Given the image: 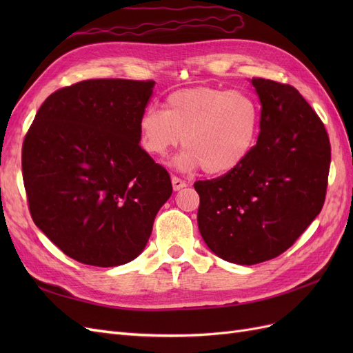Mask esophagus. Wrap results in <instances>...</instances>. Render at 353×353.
Instances as JSON below:
<instances>
[{
	"label": "esophagus",
	"instance_id": "34e87169",
	"mask_svg": "<svg viewBox=\"0 0 353 353\" xmlns=\"http://www.w3.org/2000/svg\"><path fill=\"white\" fill-rule=\"evenodd\" d=\"M172 187H174L175 191H178V190H181V188L187 187V183H185L184 179H181V178H178V176H172Z\"/></svg>",
	"mask_w": 353,
	"mask_h": 353
}]
</instances>
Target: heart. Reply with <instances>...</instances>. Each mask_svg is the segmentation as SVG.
Instances as JSON below:
<instances>
[{
  "instance_id": "heart-1",
  "label": "heart",
  "mask_w": 353,
  "mask_h": 353,
  "mask_svg": "<svg viewBox=\"0 0 353 353\" xmlns=\"http://www.w3.org/2000/svg\"><path fill=\"white\" fill-rule=\"evenodd\" d=\"M261 108L252 94L218 87L184 88L168 95L165 112L148 108L138 121L143 150L163 159L183 140L176 166L223 175L249 156L259 134Z\"/></svg>"
}]
</instances>
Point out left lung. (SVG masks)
Here are the masks:
<instances>
[{
	"label": "left lung",
	"instance_id": "obj_1",
	"mask_svg": "<svg viewBox=\"0 0 353 353\" xmlns=\"http://www.w3.org/2000/svg\"><path fill=\"white\" fill-rule=\"evenodd\" d=\"M261 132L244 162L197 181V223L223 261L254 265L292 248L321 212L331 148L323 121L294 87L253 78Z\"/></svg>",
	"mask_w": 353,
	"mask_h": 353
}]
</instances>
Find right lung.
Returning <instances> with one entry per match:
<instances>
[{"instance_id":"right-lung-1","label":"right lung","mask_w":353,"mask_h":353,"mask_svg":"<svg viewBox=\"0 0 353 353\" xmlns=\"http://www.w3.org/2000/svg\"><path fill=\"white\" fill-rule=\"evenodd\" d=\"M154 81L88 79L42 103L22 147L35 225L92 266L135 259L172 194L168 170L140 145L138 121Z\"/></svg>"}]
</instances>
